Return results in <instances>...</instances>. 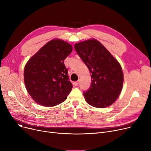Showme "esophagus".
I'll list each match as a JSON object with an SVG mask.
<instances>
[{
  "mask_svg": "<svg viewBox=\"0 0 151 151\" xmlns=\"http://www.w3.org/2000/svg\"><path fill=\"white\" fill-rule=\"evenodd\" d=\"M79 83H80V81H77L74 82V83H73V84H74L75 86H78V85Z\"/></svg>",
  "mask_w": 151,
  "mask_h": 151,
  "instance_id": "1",
  "label": "esophagus"
}]
</instances>
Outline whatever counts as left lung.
<instances>
[{
  "label": "left lung",
  "mask_w": 151,
  "mask_h": 151,
  "mask_svg": "<svg viewBox=\"0 0 151 151\" xmlns=\"http://www.w3.org/2000/svg\"><path fill=\"white\" fill-rule=\"evenodd\" d=\"M75 49L91 73L90 88L83 92L86 101L99 108L111 105L122 89L124 74L119 62L96 39L77 43Z\"/></svg>",
  "instance_id": "left-lung-1"
}]
</instances>
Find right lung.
<instances>
[{"mask_svg": "<svg viewBox=\"0 0 151 151\" xmlns=\"http://www.w3.org/2000/svg\"><path fill=\"white\" fill-rule=\"evenodd\" d=\"M73 50L70 43L53 39L26 63L24 71L26 88L38 104L46 107L64 101L72 89L63 61Z\"/></svg>", "mask_w": 151, "mask_h": 151, "instance_id": "add662e5", "label": "right lung"}]
</instances>
